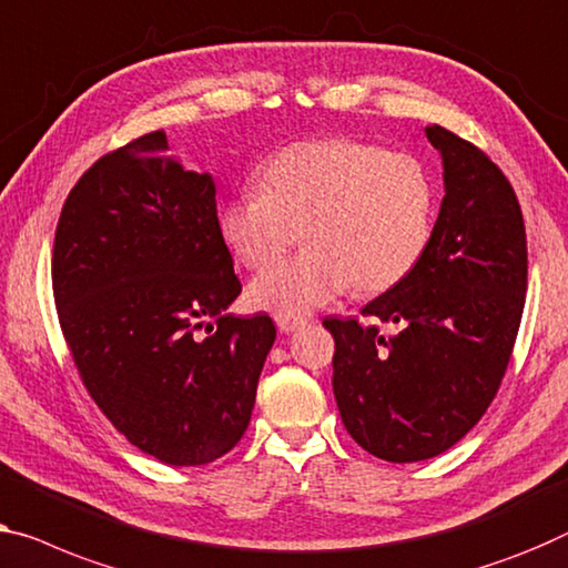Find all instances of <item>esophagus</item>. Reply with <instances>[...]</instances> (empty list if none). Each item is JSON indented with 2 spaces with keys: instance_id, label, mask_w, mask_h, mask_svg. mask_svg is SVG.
I'll return each mask as SVG.
<instances>
[{
  "instance_id": "1",
  "label": "esophagus",
  "mask_w": 568,
  "mask_h": 568,
  "mask_svg": "<svg viewBox=\"0 0 568 568\" xmlns=\"http://www.w3.org/2000/svg\"><path fill=\"white\" fill-rule=\"evenodd\" d=\"M275 324H277V328H281V334H293V332H298L301 326H306V321H303V318H281V316H277Z\"/></svg>"
}]
</instances>
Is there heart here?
Masks as SVG:
<instances>
[{
	"label": "heart",
	"instance_id": "1",
	"mask_svg": "<svg viewBox=\"0 0 568 568\" xmlns=\"http://www.w3.org/2000/svg\"><path fill=\"white\" fill-rule=\"evenodd\" d=\"M257 189L219 209V234L247 267H267L297 241L310 247L250 283V303L301 318L346 287L390 291L428 247L436 191L416 158L354 140L293 142L257 171Z\"/></svg>",
	"mask_w": 568,
	"mask_h": 568
}]
</instances>
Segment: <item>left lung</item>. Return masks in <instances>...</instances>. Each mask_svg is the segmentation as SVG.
I'll list each match as a JSON object with an SVG mask.
<instances>
[{
    "label": "left lung",
    "instance_id": "1",
    "mask_svg": "<svg viewBox=\"0 0 568 568\" xmlns=\"http://www.w3.org/2000/svg\"><path fill=\"white\" fill-rule=\"evenodd\" d=\"M442 155L444 201L408 277L362 313L385 336L326 318L344 428L385 462L434 459L477 426L510 362L528 287L526 224L513 185L471 142L426 126Z\"/></svg>",
    "mask_w": 568,
    "mask_h": 568
}]
</instances>
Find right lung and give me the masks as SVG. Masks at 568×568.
<instances>
[{"label": "right lung", "mask_w": 568, "mask_h": 568, "mask_svg": "<svg viewBox=\"0 0 568 568\" xmlns=\"http://www.w3.org/2000/svg\"><path fill=\"white\" fill-rule=\"evenodd\" d=\"M240 293L214 178L168 155L165 132L109 152L68 193L58 318L87 390L140 452L201 467L244 436L275 324L226 313Z\"/></svg>", "instance_id": "right-lung-1"}]
</instances>
